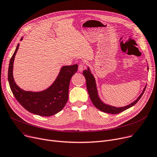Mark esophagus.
<instances>
[{
    "label": "esophagus",
    "instance_id": "34e87169",
    "mask_svg": "<svg viewBox=\"0 0 157 157\" xmlns=\"http://www.w3.org/2000/svg\"><path fill=\"white\" fill-rule=\"evenodd\" d=\"M85 67H86V66L84 65H83V64H80V65H78V71H82L83 70V68H85Z\"/></svg>",
    "mask_w": 157,
    "mask_h": 157
}]
</instances>
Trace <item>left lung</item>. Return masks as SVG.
Wrapping results in <instances>:
<instances>
[{
  "label": "left lung",
  "mask_w": 157,
  "mask_h": 157,
  "mask_svg": "<svg viewBox=\"0 0 157 157\" xmlns=\"http://www.w3.org/2000/svg\"><path fill=\"white\" fill-rule=\"evenodd\" d=\"M83 75L85 77L86 80V86H87V89L88 90V93L89 94V97L90 98L91 101L92 102L94 106L98 108V109L100 111L106 113H109L112 114H118L121 113L131 107L133 106L135 104H136L138 101L141 98V96L143 95L144 90H145V89L147 87V85L144 87L143 89V92L140 95L139 97L132 103L129 104L128 105L123 106V107H114L112 106L109 104H106L104 102H103L101 99H100L99 94H98V90L97 89V86H96V83H95V79L91 73V71L89 68V67L87 68V70H85L83 71Z\"/></svg>",
  "instance_id": "1"
}]
</instances>
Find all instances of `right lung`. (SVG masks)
<instances>
[{"label": "right lung", "mask_w": 157, "mask_h": 157, "mask_svg": "<svg viewBox=\"0 0 157 157\" xmlns=\"http://www.w3.org/2000/svg\"><path fill=\"white\" fill-rule=\"evenodd\" d=\"M22 37L21 41L22 40ZM19 44L12 56L8 70L10 88L15 98L28 111L41 116H51L63 109L68 99L69 84L78 70V65L63 66L52 85L40 92L25 91L16 83L13 77V65Z\"/></svg>", "instance_id": "1"}]
</instances>
